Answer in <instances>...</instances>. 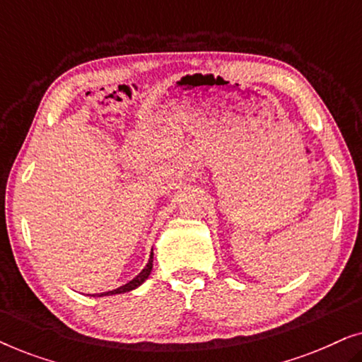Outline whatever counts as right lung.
Listing matches in <instances>:
<instances>
[{"mask_svg":"<svg viewBox=\"0 0 362 362\" xmlns=\"http://www.w3.org/2000/svg\"><path fill=\"white\" fill-rule=\"evenodd\" d=\"M151 269H153V249H151V254H150V259H148V264L145 265V269H143L140 274H138L135 279L128 281V284L118 286L115 290H110V291H103V293H93L90 296H110V295H120V293H127V291H132L140 286L143 281H145L148 276L151 274Z\"/></svg>","mask_w":362,"mask_h":362,"instance_id":"1","label":"right lung"}]
</instances>
